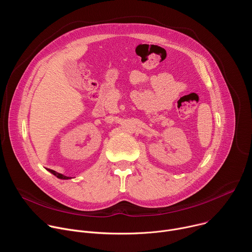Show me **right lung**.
<instances>
[{"instance_id":"add662e5","label":"right lung","mask_w":252,"mask_h":252,"mask_svg":"<svg viewBox=\"0 0 252 252\" xmlns=\"http://www.w3.org/2000/svg\"><path fill=\"white\" fill-rule=\"evenodd\" d=\"M51 173H53L54 175H56L58 178H60V179H69V178H71V177H69V176H65V175H63V174H62V173H59V172H57V171H55V170H53V169H48Z\"/></svg>"}]
</instances>
